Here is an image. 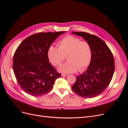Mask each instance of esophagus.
<instances>
[{"label": "esophagus", "instance_id": "1", "mask_svg": "<svg viewBox=\"0 0 128 128\" xmlns=\"http://www.w3.org/2000/svg\"><path fill=\"white\" fill-rule=\"evenodd\" d=\"M61 75H62V76H67L68 75V74H64V73L62 74Z\"/></svg>", "mask_w": 128, "mask_h": 128}]
</instances>
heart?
<instances>
[{"instance_id":"1","label":"heart","mask_w":128,"mask_h":128,"mask_svg":"<svg viewBox=\"0 0 128 128\" xmlns=\"http://www.w3.org/2000/svg\"><path fill=\"white\" fill-rule=\"evenodd\" d=\"M58 47L51 45L48 50V56L54 66H59L67 55L68 61L58 68L65 73H74L77 70L83 72L90 66L92 58V49L90 44L79 38L68 35L58 42Z\"/></svg>"}]
</instances>
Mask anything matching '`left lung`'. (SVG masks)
Instances as JSON below:
<instances>
[{
  "label": "left lung",
  "mask_w": 128,
  "mask_h": 128,
  "mask_svg": "<svg viewBox=\"0 0 128 128\" xmlns=\"http://www.w3.org/2000/svg\"><path fill=\"white\" fill-rule=\"evenodd\" d=\"M90 44L92 58L87 70L80 76L72 87L79 96L93 98L101 94L112 80L114 70L113 54L105 42L98 36L84 32H72Z\"/></svg>",
  "instance_id": "1"
}]
</instances>
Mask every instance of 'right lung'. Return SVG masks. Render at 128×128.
<instances>
[{
	"mask_svg": "<svg viewBox=\"0 0 128 128\" xmlns=\"http://www.w3.org/2000/svg\"><path fill=\"white\" fill-rule=\"evenodd\" d=\"M66 32H41L26 38L16 48L13 58V70L18 84L29 95H45L61 76L49 63L48 50L60 34Z\"/></svg>",
	"mask_w": 128,
	"mask_h": 128,
	"instance_id": "right-lung-1",
	"label": "right lung"
}]
</instances>
